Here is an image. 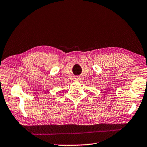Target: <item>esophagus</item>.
I'll use <instances>...</instances> for the list:
<instances>
[{
    "label": "esophagus",
    "instance_id": "obj_1",
    "mask_svg": "<svg viewBox=\"0 0 147 147\" xmlns=\"http://www.w3.org/2000/svg\"><path fill=\"white\" fill-rule=\"evenodd\" d=\"M74 79H75L76 81H80V76H76L75 78H74Z\"/></svg>",
    "mask_w": 147,
    "mask_h": 147
}]
</instances>
